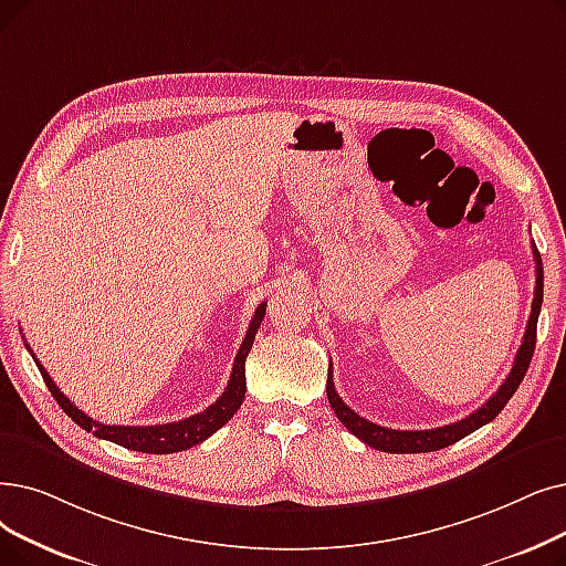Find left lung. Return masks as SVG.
Masks as SVG:
<instances>
[{"label":"left lung","mask_w":566,"mask_h":566,"mask_svg":"<svg viewBox=\"0 0 566 566\" xmlns=\"http://www.w3.org/2000/svg\"><path fill=\"white\" fill-rule=\"evenodd\" d=\"M534 250V261H536V286H534V301H532V314L530 322L523 335V344L518 354H515V363L511 367L509 377L504 379V384L497 388V392L490 398L483 407H479L474 413L467 416V419L444 426V428H434V430H392V428H384L377 426L373 421L363 419L352 407H347L342 402V398L337 396L335 384H333V365L328 367V381H326V396L328 402L335 411V416L339 419V423L347 428L352 434H356L360 441H365L367 447H373L377 451L384 453H428V451H437L455 444L462 437L472 434L474 430H479L481 426L490 423L495 416L506 407V402L513 398V392L518 390L532 354H534V344H536V322H538V312H542V303H544V265H542V254L536 252V244H532Z\"/></svg>","instance_id":"8db88e82"}]
</instances>
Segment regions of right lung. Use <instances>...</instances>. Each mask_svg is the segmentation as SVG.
Instances as JSON below:
<instances>
[{
  "label": "right lung",
  "instance_id": "1",
  "mask_svg": "<svg viewBox=\"0 0 566 566\" xmlns=\"http://www.w3.org/2000/svg\"><path fill=\"white\" fill-rule=\"evenodd\" d=\"M263 316H265V303H261L252 316L248 335H244L240 349L235 354L231 379H229L222 396H219V400L214 405H210L208 409H203L201 413H193V416H189V419H182L176 423H164V426H104L99 421L90 419L87 413H83L55 386V381L51 379V375H48L45 367L36 360L34 352L28 347V344H24V347H28V352L32 354L48 390L53 392V398L64 409V413L71 416V421H76L83 430L94 432L99 439L115 441V444L125 447V449L161 455V453L187 451L196 444H201V441H206L210 434H214L219 428L227 426L233 419V413L240 409V405L244 400V390H248V384H244V358H248V354L252 349Z\"/></svg>",
  "mask_w": 566,
  "mask_h": 566
}]
</instances>
